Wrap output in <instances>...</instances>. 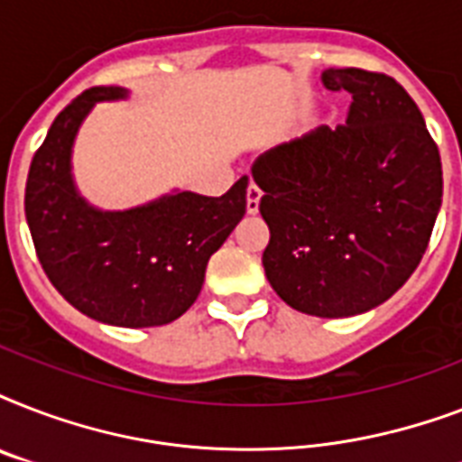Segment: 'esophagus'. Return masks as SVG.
Listing matches in <instances>:
<instances>
[{
	"label": "esophagus",
	"mask_w": 462,
	"mask_h": 462,
	"mask_svg": "<svg viewBox=\"0 0 462 462\" xmlns=\"http://www.w3.org/2000/svg\"><path fill=\"white\" fill-rule=\"evenodd\" d=\"M259 203H261V189L252 181L249 189H246V213H249V216H256V213H259Z\"/></svg>",
	"instance_id": "1"
}]
</instances>
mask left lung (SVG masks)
<instances>
[{
	"instance_id": "8db88e82",
	"label": "left lung",
	"mask_w": 462,
	"mask_h": 462,
	"mask_svg": "<svg viewBox=\"0 0 462 462\" xmlns=\"http://www.w3.org/2000/svg\"><path fill=\"white\" fill-rule=\"evenodd\" d=\"M321 81L352 96L347 122L271 148L252 174L271 230V288L302 314L345 319L383 304L415 273L444 177L422 112L395 79L326 69Z\"/></svg>"
}]
</instances>
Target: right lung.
Returning a JSON list of instances; mask_svg holds the SVG:
<instances>
[{
    "label": "right lung",
    "instance_id": "1",
    "mask_svg": "<svg viewBox=\"0 0 462 462\" xmlns=\"http://www.w3.org/2000/svg\"><path fill=\"white\" fill-rule=\"evenodd\" d=\"M119 86L71 100L32 155L25 220L57 292L81 314L122 328L180 319L203 288L206 266L246 213L249 177L223 196L165 194L126 210L96 208L71 172L76 134L96 103L125 100Z\"/></svg>",
    "mask_w": 462,
    "mask_h": 462
}]
</instances>
